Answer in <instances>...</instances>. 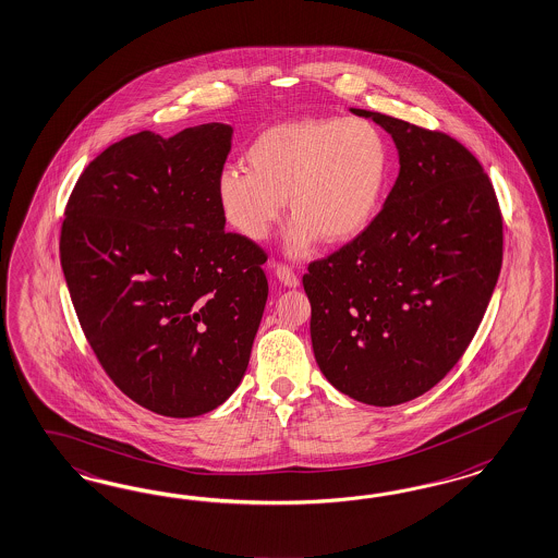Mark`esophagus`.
Listing matches in <instances>:
<instances>
[{"label": "esophagus", "mask_w": 558, "mask_h": 558, "mask_svg": "<svg viewBox=\"0 0 558 558\" xmlns=\"http://www.w3.org/2000/svg\"><path fill=\"white\" fill-rule=\"evenodd\" d=\"M275 275H277V279H279V281H281V283H283L286 287L295 289V287L300 286V277L293 272V269L286 267V265H277Z\"/></svg>", "instance_id": "obj_1"}]
</instances>
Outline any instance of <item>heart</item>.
<instances>
[{"label": "heart", "mask_w": 558, "mask_h": 558, "mask_svg": "<svg viewBox=\"0 0 558 558\" xmlns=\"http://www.w3.org/2000/svg\"><path fill=\"white\" fill-rule=\"evenodd\" d=\"M246 167L228 165L216 195L223 218L244 239H267L289 206L287 255L305 256L316 240L356 239L375 220L389 177V146L363 118H298L265 128L246 148Z\"/></svg>", "instance_id": "1"}]
</instances>
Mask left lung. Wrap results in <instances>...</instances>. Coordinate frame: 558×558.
<instances>
[{
    "label": "left lung",
    "instance_id": "8db88e82",
    "mask_svg": "<svg viewBox=\"0 0 558 558\" xmlns=\"http://www.w3.org/2000/svg\"><path fill=\"white\" fill-rule=\"evenodd\" d=\"M391 134L399 175L377 218L303 275L324 377L366 405L426 393L459 363L494 295L504 222L494 185L454 138L351 108Z\"/></svg>",
    "mask_w": 558,
    "mask_h": 558
}]
</instances>
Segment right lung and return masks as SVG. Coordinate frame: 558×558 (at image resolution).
<instances>
[{
	"label": "right lung",
	"mask_w": 558,
	"mask_h": 558,
	"mask_svg": "<svg viewBox=\"0 0 558 558\" xmlns=\"http://www.w3.org/2000/svg\"><path fill=\"white\" fill-rule=\"evenodd\" d=\"M232 126L106 148L64 209L61 267L81 328L122 393L155 414L222 405L248 366L267 255L226 232L216 183Z\"/></svg>",
	"instance_id": "1"
}]
</instances>
